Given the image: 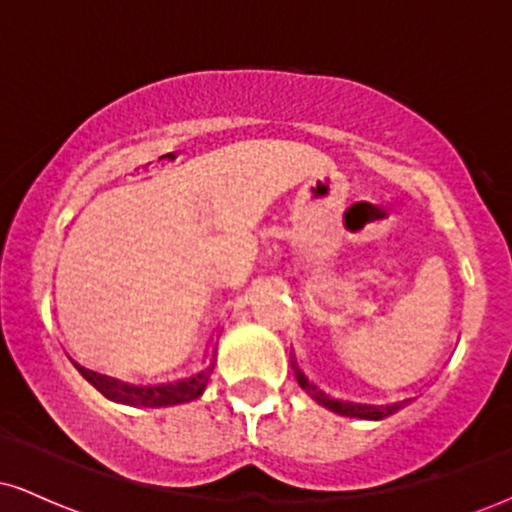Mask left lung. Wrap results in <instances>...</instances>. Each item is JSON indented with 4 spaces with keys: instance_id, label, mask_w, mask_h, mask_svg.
Returning a JSON list of instances; mask_svg holds the SVG:
<instances>
[{
    "instance_id": "1",
    "label": "left lung",
    "mask_w": 512,
    "mask_h": 512,
    "mask_svg": "<svg viewBox=\"0 0 512 512\" xmlns=\"http://www.w3.org/2000/svg\"><path fill=\"white\" fill-rule=\"evenodd\" d=\"M296 378H298V385L303 387L305 392H308L310 397L315 399L317 404H322L325 409L334 411V414L339 416H356V419H370V421H380L385 419V416L395 414L404 407L407 402H395V404H385V407H375V404H354V402H342V399H332L327 397L325 392L317 390L315 385L308 383V378L301 373V370H296Z\"/></svg>"
}]
</instances>
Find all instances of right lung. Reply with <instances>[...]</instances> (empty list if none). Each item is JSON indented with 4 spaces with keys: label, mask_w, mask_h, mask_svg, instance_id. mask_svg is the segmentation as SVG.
Masks as SVG:
<instances>
[{
    "label": "right lung",
    "mask_w": 512,
    "mask_h": 512,
    "mask_svg": "<svg viewBox=\"0 0 512 512\" xmlns=\"http://www.w3.org/2000/svg\"><path fill=\"white\" fill-rule=\"evenodd\" d=\"M79 373L96 387L101 395H105L113 402L129 404V407H173V404L192 402L204 392L207 387L211 373H214V361L209 363L207 368H202L199 373L190 375V378H182L178 383H161V385H132L122 383V380L108 378V375L93 373L84 366H76Z\"/></svg>",
    "instance_id": "obj_1"
}]
</instances>
